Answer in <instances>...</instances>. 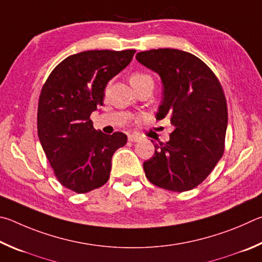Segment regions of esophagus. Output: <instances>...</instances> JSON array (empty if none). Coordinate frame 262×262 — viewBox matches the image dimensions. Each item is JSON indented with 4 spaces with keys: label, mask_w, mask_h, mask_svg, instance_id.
Returning a JSON list of instances; mask_svg holds the SVG:
<instances>
[{
    "label": "esophagus",
    "mask_w": 262,
    "mask_h": 262,
    "mask_svg": "<svg viewBox=\"0 0 262 262\" xmlns=\"http://www.w3.org/2000/svg\"><path fill=\"white\" fill-rule=\"evenodd\" d=\"M127 139L128 141H131V143H138V141L141 140V138L138 135H128Z\"/></svg>",
    "instance_id": "34e87169"
}]
</instances>
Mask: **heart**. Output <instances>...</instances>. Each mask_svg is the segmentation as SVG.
Instances as JSON below:
<instances>
[{"mask_svg":"<svg viewBox=\"0 0 262 262\" xmlns=\"http://www.w3.org/2000/svg\"><path fill=\"white\" fill-rule=\"evenodd\" d=\"M147 81L153 82V79H152V77L146 75V73H144V72H135V73H132L130 77V82L132 86L143 84V82H147Z\"/></svg>","mask_w":262,"mask_h":262,"instance_id":"1","label":"heart"}]
</instances>
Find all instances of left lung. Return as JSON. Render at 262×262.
Returning a JSON list of instances; mask_svg holds the SVG:
<instances>
[{
	"label": "left lung",
	"mask_w": 262,
	"mask_h": 262,
	"mask_svg": "<svg viewBox=\"0 0 262 262\" xmlns=\"http://www.w3.org/2000/svg\"><path fill=\"white\" fill-rule=\"evenodd\" d=\"M136 58L161 78L163 98L155 116L169 118L173 128L168 143L155 144L153 158L144 162L146 177L169 191L194 189L224 152L228 109L221 84L200 58L180 49H152Z\"/></svg>",
	"instance_id": "8db88e82"
}]
</instances>
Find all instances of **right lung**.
Segmentation results:
<instances>
[{"instance_id": "1", "label": "right lung", "mask_w": 262, "mask_h": 262, "mask_svg": "<svg viewBox=\"0 0 262 262\" xmlns=\"http://www.w3.org/2000/svg\"><path fill=\"white\" fill-rule=\"evenodd\" d=\"M134 49L87 50L58 64L41 90L38 136L55 176L67 189L86 193L107 183L112 158L126 144L122 132L96 131L91 114L103 104L110 79L125 69Z\"/></svg>"}]
</instances>
